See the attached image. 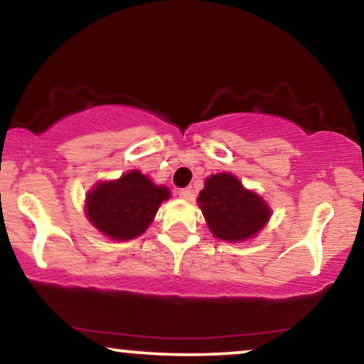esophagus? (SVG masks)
Returning <instances> with one entry per match:
<instances>
[{
	"label": "esophagus",
	"instance_id": "1",
	"mask_svg": "<svg viewBox=\"0 0 364 364\" xmlns=\"http://www.w3.org/2000/svg\"><path fill=\"white\" fill-rule=\"evenodd\" d=\"M179 196L183 200H186V202H191L195 198V191L191 188H185V190H179Z\"/></svg>",
	"mask_w": 364,
	"mask_h": 364
}]
</instances>
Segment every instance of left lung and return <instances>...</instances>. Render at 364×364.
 <instances>
[{
  "label": "left lung",
  "instance_id": "left-lung-1",
  "mask_svg": "<svg viewBox=\"0 0 364 364\" xmlns=\"http://www.w3.org/2000/svg\"><path fill=\"white\" fill-rule=\"evenodd\" d=\"M196 202L212 235L228 243L252 240L272 215L269 203L231 173L208 176Z\"/></svg>",
  "mask_w": 364,
  "mask_h": 364
}]
</instances>
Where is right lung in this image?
<instances>
[{
  "mask_svg": "<svg viewBox=\"0 0 364 364\" xmlns=\"http://www.w3.org/2000/svg\"><path fill=\"white\" fill-rule=\"evenodd\" d=\"M169 198L168 186L156 185L139 169H133L92 188L85 196V215L112 241L135 240L147 231L161 203Z\"/></svg>",
  "mask_w": 364,
  "mask_h": 364,
  "instance_id": "1",
  "label": "right lung"
}]
</instances>
